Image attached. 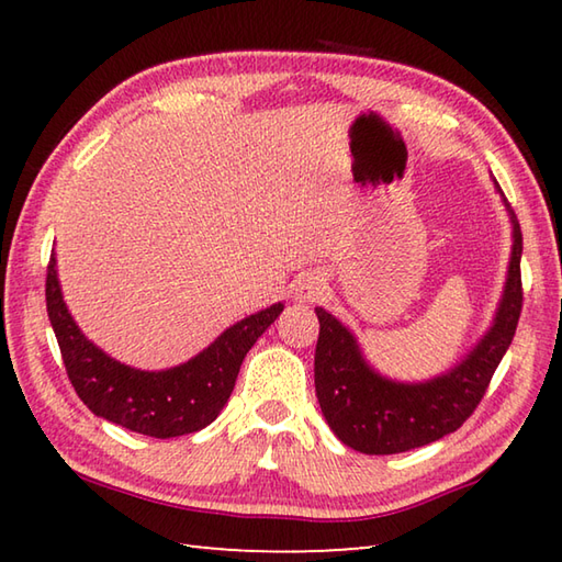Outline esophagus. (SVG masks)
I'll list each match as a JSON object with an SVG mask.
<instances>
[{
	"label": "esophagus",
	"mask_w": 562,
	"mask_h": 562,
	"mask_svg": "<svg viewBox=\"0 0 562 562\" xmlns=\"http://www.w3.org/2000/svg\"><path fill=\"white\" fill-rule=\"evenodd\" d=\"M321 294H324V280L314 278V274H306V278L300 280V288H296V300L316 302Z\"/></svg>",
	"instance_id": "esophagus-1"
}]
</instances>
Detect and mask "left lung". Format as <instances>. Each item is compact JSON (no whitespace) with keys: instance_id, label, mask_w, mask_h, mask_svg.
I'll return each mask as SVG.
<instances>
[{"instance_id":"8db88e82","label":"left lung","mask_w":562,"mask_h":562,"mask_svg":"<svg viewBox=\"0 0 562 562\" xmlns=\"http://www.w3.org/2000/svg\"><path fill=\"white\" fill-rule=\"evenodd\" d=\"M505 205L512 212L507 198ZM512 224L515 246L505 296L493 328L459 367L427 384H396L374 374L364 364L350 330L324 308H316L321 324L314 357L316 396L342 445L362 453H401L457 432L479 408L497 364L515 338L524 302L521 229L515 212Z\"/></svg>"}]
</instances>
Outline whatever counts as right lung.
Here are the masks:
<instances>
[{
	"instance_id": "right-lung-1",
	"label": "right lung",
	"mask_w": 562,
	"mask_h": 562,
	"mask_svg": "<svg viewBox=\"0 0 562 562\" xmlns=\"http://www.w3.org/2000/svg\"><path fill=\"white\" fill-rule=\"evenodd\" d=\"M45 306L67 376L83 405L105 420L157 439L198 432L220 415L232 396L246 352L282 312V304H274L238 321L181 367L139 372L111 360L81 336L63 302L55 258L47 262Z\"/></svg>"
}]
</instances>
